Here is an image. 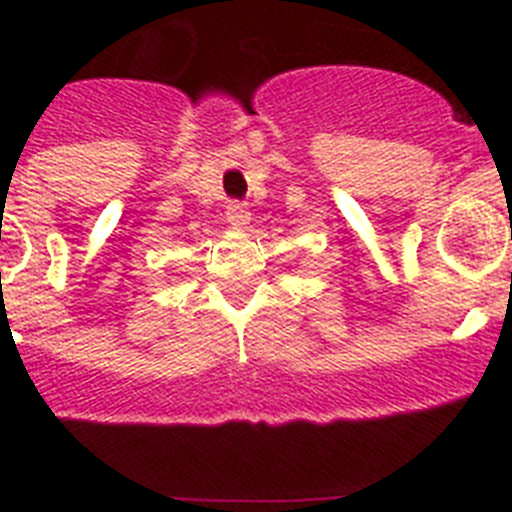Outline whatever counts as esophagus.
I'll use <instances>...</instances> for the list:
<instances>
[{"instance_id":"obj_1","label":"esophagus","mask_w":512,"mask_h":512,"mask_svg":"<svg viewBox=\"0 0 512 512\" xmlns=\"http://www.w3.org/2000/svg\"><path fill=\"white\" fill-rule=\"evenodd\" d=\"M225 217H228V223L233 225V228H246L251 212H248L246 202H230Z\"/></svg>"}]
</instances>
